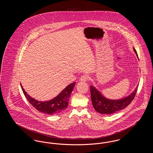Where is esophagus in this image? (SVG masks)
<instances>
[{"label": "esophagus", "instance_id": "esophagus-1", "mask_svg": "<svg viewBox=\"0 0 153 153\" xmlns=\"http://www.w3.org/2000/svg\"><path fill=\"white\" fill-rule=\"evenodd\" d=\"M89 79V76L87 74H84L80 77V80L81 81H87Z\"/></svg>", "mask_w": 153, "mask_h": 153}]
</instances>
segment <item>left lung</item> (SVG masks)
<instances>
[{
    "mask_svg": "<svg viewBox=\"0 0 153 153\" xmlns=\"http://www.w3.org/2000/svg\"><path fill=\"white\" fill-rule=\"evenodd\" d=\"M134 51L138 57L137 52L134 48ZM137 86L135 91L128 96L119 100H109L104 97L94 87L91 85V96L92 105L95 110L102 114L110 115L127 107L134 100L137 90Z\"/></svg>",
    "mask_w": 153,
    "mask_h": 153,
    "instance_id": "left-lung-1",
    "label": "left lung"
}]
</instances>
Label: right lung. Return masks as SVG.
I'll list each match as a JSON object with an SVG mask.
<instances>
[{
    "label": "right lung",
    "instance_id": "obj_1",
    "mask_svg": "<svg viewBox=\"0 0 153 153\" xmlns=\"http://www.w3.org/2000/svg\"><path fill=\"white\" fill-rule=\"evenodd\" d=\"M75 84V82L69 84L57 97L47 102H39L35 100L25 92L21 84V85L24 95L33 107L44 114L52 115L62 112L68 107L69 97Z\"/></svg>",
    "mask_w": 153,
    "mask_h": 153
}]
</instances>
